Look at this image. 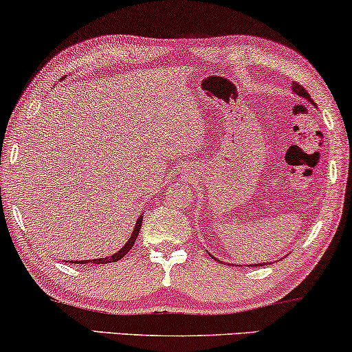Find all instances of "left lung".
<instances>
[{
  "label": "left lung",
  "instance_id": "left-lung-1",
  "mask_svg": "<svg viewBox=\"0 0 352 352\" xmlns=\"http://www.w3.org/2000/svg\"><path fill=\"white\" fill-rule=\"evenodd\" d=\"M293 92L296 95H299V97H302L305 100H309V102H312V100H310V95L307 94V90H305L302 85H299L298 82H294V84H293ZM263 265H265V263H263ZM254 267H258V263H257V265H254Z\"/></svg>",
  "mask_w": 352,
  "mask_h": 352
}]
</instances>
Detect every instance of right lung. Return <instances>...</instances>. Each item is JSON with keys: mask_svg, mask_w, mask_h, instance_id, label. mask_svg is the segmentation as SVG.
Instances as JSON below:
<instances>
[{"mask_svg": "<svg viewBox=\"0 0 352 352\" xmlns=\"http://www.w3.org/2000/svg\"><path fill=\"white\" fill-rule=\"evenodd\" d=\"M140 225H142V217H140L139 220H137V225H135V228H134V231H132L129 241H127L124 248H122L121 250H118V252H116L115 255H111V257H104V258L85 260V262H84V260H80L79 263H89V262H92V263H109V262H118V260L124 257V255H126L127 252H129V250H131L132 248H134V243H135L137 236H139V231H140Z\"/></svg>", "mask_w": 352, "mask_h": 352, "instance_id": "1", "label": "right lung"}]
</instances>
